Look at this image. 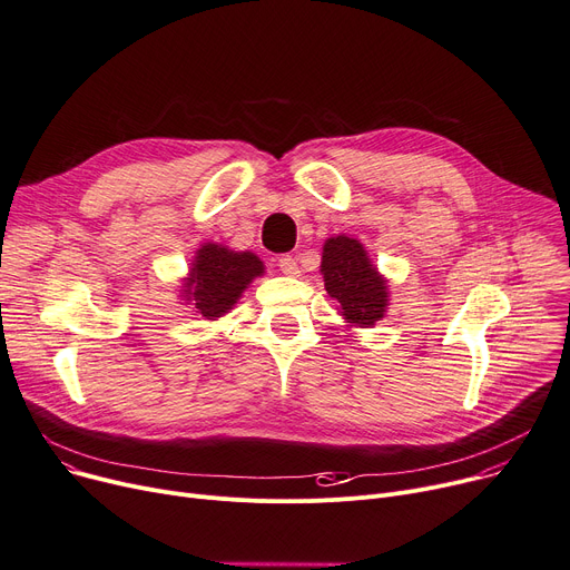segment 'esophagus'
<instances>
[{"instance_id": "1", "label": "esophagus", "mask_w": 570, "mask_h": 570, "mask_svg": "<svg viewBox=\"0 0 570 570\" xmlns=\"http://www.w3.org/2000/svg\"><path fill=\"white\" fill-rule=\"evenodd\" d=\"M278 267H281V272L285 274V276H298L301 272H298V262L292 257V255H283L281 259H278Z\"/></svg>"}]
</instances>
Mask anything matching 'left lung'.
Listing matches in <instances>:
<instances>
[{"label":"left lung","mask_w":570,"mask_h":570,"mask_svg":"<svg viewBox=\"0 0 570 570\" xmlns=\"http://www.w3.org/2000/svg\"><path fill=\"white\" fill-rule=\"evenodd\" d=\"M320 272L348 328H372L385 317L390 305L387 281L372 265L361 239L348 235L328 237L322 248Z\"/></svg>","instance_id":"left-lung-1"}]
</instances>
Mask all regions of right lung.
<instances>
[{
    "label": "right lung",
    "instance_id": "right-lung-1",
    "mask_svg": "<svg viewBox=\"0 0 570 570\" xmlns=\"http://www.w3.org/2000/svg\"><path fill=\"white\" fill-rule=\"evenodd\" d=\"M257 276H265V265L255 253L205 242L183 278L180 301L189 305L194 315L214 322L235 308Z\"/></svg>",
    "mask_w": 570,
    "mask_h": 570
}]
</instances>
